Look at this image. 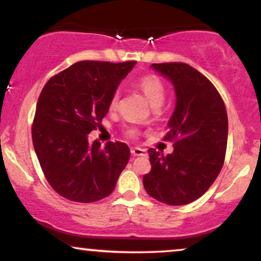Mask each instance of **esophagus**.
Segmentation results:
<instances>
[{
    "label": "esophagus",
    "mask_w": 261,
    "mask_h": 261,
    "mask_svg": "<svg viewBox=\"0 0 261 261\" xmlns=\"http://www.w3.org/2000/svg\"><path fill=\"white\" fill-rule=\"evenodd\" d=\"M131 154L134 155V157H145V155H147V152H146V149L143 148H140V147H133L131 148Z\"/></svg>",
    "instance_id": "esophagus-1"
}]
</instances>
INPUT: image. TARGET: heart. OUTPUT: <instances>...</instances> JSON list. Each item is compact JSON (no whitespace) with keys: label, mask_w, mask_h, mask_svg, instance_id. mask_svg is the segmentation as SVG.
<instances>
[{"label":"heart","mask_w":261,"mask_h":261,"mask_svg":"<svg viewBox=\"0 0 261 261\" xmlns=\"http://www.w3.org/2000/svg\"><path fill=\"white\" fill-rule=\"evenodd\" d=\"M139 87L143 94H145L146 99H147L148 103L151 104V107L162 106L164 97H166V89H164V85L162 83V81L158 79L157 76L148 74V76L142 77V79L139 81ZM119 98H120V94L116 91L113 94L112 99H110V109H115V108L118 107ZM135 134H136L135 130L128 131V135H131V136H134Z\"/></svg>","instance_id":"obj_1"}]
</instances>
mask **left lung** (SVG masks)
I'll list each match as a JSON object with an SVG mask.
<instances>
[{
  "instance_id": "left-lung-1",
  "label": "left lung",
  "mask_w": 261,
  "mask_h": 261,
  "mask_svg": "<svg viewBox=\"0 0 261 261\" xmlns=\"http://www.w3.org/2000/svg\"><path fill=\"white\" fill-rule=\"evenodd\" d=\"M175 92L167 140L172 153L148 149L152 169L143 175L149 196L167 205H187L201 197L222 169L228 119L220 93L203 74L182 62L151 65Z\"/></svg>"
}]
</instances>
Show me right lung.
<instances>
[{"label":"right lung","instance_id":"obj_1","mask_svg":"<svg viewBox=\"0 0 261 261\" xmlns=\"http://www.w3.org/2000/svg\"><path fill=\"white\" fill-rule=\"evenodd\" d=\"M136 61H80L47 81L39 95L33 145L45 178L56 193L76 202H94L113 193L126 167L124 142L89 143L109 112L113 94Z\"/></svg>","mask_w":261,"mask_h":261}]
</instances>
